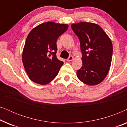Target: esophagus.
<instances>
[{"instance_id": "obj_1", "label": "esophagus", "mask_w": 127, "mask_h": 127, "mask_svg": "<svg viewBox=\"0 0 127 127\" xmlns=\"http://www.w3.org/2000/svg\"><path fill=\"white\" fill-rule=\"evenodd\" d=\"M73 56H70L67 59V61H68V62L72 61H73Z\"/></svg>"}]
</instances>
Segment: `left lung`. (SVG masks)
I'll list each match as a JSON object with an SVG mask.
<instances>
[{
	"instance_id": "obj_1",
	"label": "left lung",
	"mask_w": 127,
	"mask_h": 127,
	"mask_svg": "<svg viewBox=\"0 0 127 127\" xmlns=\"http://www.w3.org/2000/svg\"><path fill=\"white\" fill-rule=\"evenodd\" d=\"M71 27L80 41L83 65L77 71L80 80L88 86L102 82L112 63L113 45L107 34L98 24L81 22Z\"/></svg>"
}]
</instances>
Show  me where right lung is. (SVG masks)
Returning a JSON list of instances; mask_svg holds the SVG:
<instances>
[{"instance_id": "obj_1", "label": "right lung", "mask_w": 127, "mask_h": 127, "mask_svg": "<svg viewBox=\"0 0 127 127\" xmlns=\"http://www.w3.org/2000/svg\"><path fill=\"white\" fill-rule=\"evenodd\" d=\"M67 29V24L47 22L36 26L27 36L22 60L34 83L47 84L57 76L64 62L57 58V40Z\"/></svg>"}]
</instances>
